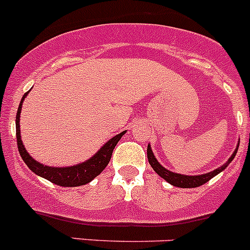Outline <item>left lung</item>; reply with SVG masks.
Masks as SVG:
<instances>
[{
	"label": "left lung",
	"mask_w": 250,
	"mask_h": 250,
	"mask_svg": "<svg viewBox=\"0 0 250 250\" xmlns=\"http://www.w3.org/2000/svg\"><path fill=\"white\" fill-rule=\"evenodd\" d=\"M238 146H239V144H238ZM238 146H237L236 151L233 152V154L230 156V158L227 161V163H226V165H223L222 167H220L218 169H215L213 172L208 173V174L194 175V177H192V175H182V174H178V173H173V172H170V170L166 169L165 167H162V166L157 162L156 157H154V154L152 153V149H151V147H149V145L147 146V158H148L149 165L152 166V168L154 169V172H156L157 174L161 175L163 179L167 180L168 183H170L172 185H174V187L196 188V187H200V185L205 184V183H208L211 178H213L215 175H217L218 173L222 172V170L225 169V168L227 167L230 162H232V159L234 158L237 151H238Z\"/></svg>",
	"instance_id": "obj_1"
}]
</instances>
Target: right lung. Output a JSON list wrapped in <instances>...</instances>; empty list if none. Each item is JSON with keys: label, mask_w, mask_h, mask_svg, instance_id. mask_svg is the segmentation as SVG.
<instances>
[{"label": "right lung", "mask_w": 250, "mask_h": 250, "mask_svg": "<svg viewBox=\"0 0 250 250\" xmlns=\"http://www.w3.org/2000/svg\"><path fill=\"white\" fill-rule=\"evenodd\" d=\"M27 93L23 96L21 99V104L18 106V111H17L16 116V135H17V145H18V151H20L21 157L23 158L25 165L29 167L33 173L40 175V177L45 178V179L50 180L51 183L60 187H80V185H84L93 180L98 174L103 172L104 168L108 166L109 161L111 158V153L113 149L115 148L116 144L119 140L121 139L125 131L121 134L116 135L113 139L109 140L105 145L101 148V151L97 152L91 159H88L85 162L81 163V165L73 166V167H66V168H54L47 167V166L42 165V163L37 162L32 157L29 156L27 151H25L24 146L21 140V130H20V115L21 110H22V103L24 101Z\"/></svg>", "instance_id": "right-lung-1"}]
</instances>
